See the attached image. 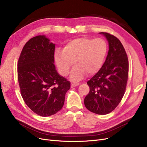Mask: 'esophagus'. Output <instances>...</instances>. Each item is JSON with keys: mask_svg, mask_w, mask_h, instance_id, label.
I'll return each instance as SVG.
<instances>
[{"mask_svg": "<svg viewBox=\"0 0 147 147\" xmlns=\"http://www.w3.org/2000/svg\"><path fill=\"white\" fill-rule=\"evenodd\" d=\"M79 84L78 82H73V83H71V87H76V86H79Z\"/></svg>", "mask_w": 147, "mask_h": 147, "instance_id": "1", "label": "esophagus"}]
</instances>
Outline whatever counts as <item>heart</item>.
<instances>
[{"label": "heart", "mask_w": 147, "mask_h": 147, "mask_svg": "<svg viewBox=\"0 0 147 147\" xmlns=\"http://www.w3.org/2000/svg\"><path fill=\"white\" fill-rule=\"evenodd\" d=\"M107 42L102 38H78L68 41L63 49L54 53V60L61 74L66 76L74 63L70 74L73 80H81L88 74H93L100 69L107 54Z\"/></svg>", "instance_id": "1"}]
</instances>
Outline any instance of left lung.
<instances>
[{
    "mask_svg": "<svg viewBox=\"0 0 147 147\" xmlns=\"http://www.w3.org/2000/svg\"><path fill=\"white\" fill-rule=\"evenodd\" d=\"M109 43V51L101 68L90 79V92L84 99L88 111L106 115L116 108L125 92L128 78L129 62L123 46L117 37L100 32Z\"/></svg>",
    "mask_w": 147,
    "mask_h": 147,
    "instance_id": "left-lung-1",
    "label": "left lung"
}]
</instances>
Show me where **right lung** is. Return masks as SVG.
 <instances>
[{
    "mask_svg": "<svg viewBox=\"0 0 147 147\" xmlns=\"http://www.w3.org/2000/svg\"><path fill=\"white\" fill-rule=\"evenodd\" d=\"M55 45L45 35L32 38L24 46L18 63L21 96L27 106L42 117L62 108L71 86L55 69Z\"/></svg>",
    "mask_w": 147,
    "mask_h": 147,
    "instance_id": "1",
    "label": "right lung"
}]
</instances>
